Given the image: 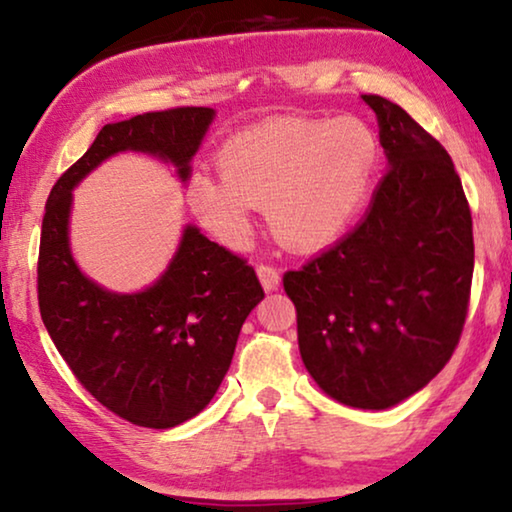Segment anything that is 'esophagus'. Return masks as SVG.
<instances>
[{
    "instance_id": "1",
    "label": "esophagus",
    "mask_w": 512,
    "mask_h": 512,
    "mask_svg": "<svg viewBox=\"0 0 512 512\" xmlns=\"http://www.w3.org/2000/svg\"><path fill=\"white\" fill-rule=\"evenodd\" d=\"M258 279H261L265 291H275L279 286V270L272 268V265H258Z\"/></svg>"
}]
</instances>
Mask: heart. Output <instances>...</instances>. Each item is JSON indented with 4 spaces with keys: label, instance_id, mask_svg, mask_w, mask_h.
Masks as SVG:
<instances>
[{
    "label": "heart",
    "instance_id": "1",
    "mask_svg": "<svg viewBox=\"0 0 512 512\" xmlns=\"http://www.w3.org/2000/svg\"><path fill=\"white\" fill-rule=\"evenodd\" d=\"M377 158V137L361 118H275L230 137L219 156L221 177L195 174L188 202L230 247L249 240L256 207L284 244L319 249L359 214Z\"/></svg>",
    "mask_w": 512,
    "mask_h": 512
}]
</instances>
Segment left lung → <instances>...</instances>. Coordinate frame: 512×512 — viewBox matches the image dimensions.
I'll return each instance as SVG.
<instances>
[{
	"label": "left lung",
	"instance_id": "1",
	"mask_svg": "<svg viewBox=\"0 0 512 512\" xmlns=\"http://www.w3.org/2000/svg\"><path fill=\"white\" fill-rule=\"evenodd\" d=\"M389 170L359 226L284 275L307 373L335 401L387 410L426 387L464 331L473 219L450 153L408 111L363 95Z\"/></svg>",
	"mask_w": 512,
	"mask_h": 512
}]
</instances>
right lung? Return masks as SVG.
<instances>
[{
	"mask_svg": "<svg viewBox=\"0 0 512 512\" xmlns=\"http://www.w3.org/2000/svg\"><path fill=\"white\" fill-rule=\"evenodd\" d=\"M212 121L214 109L177 107L104 125L55 181L41 223L37 289L48 335L104 408L146 429H172L207 408L233 361L244 319L265 293L244 258L195 226L184 228L177 254L149 289H102L69 249L72 191L121 151L172 163L186 181Z\"/></svg>",
	"mask_w": 512,
	"mask_h": 512,
	"instance_id": "1",
	"label": "right lung"
}]
</instances>
